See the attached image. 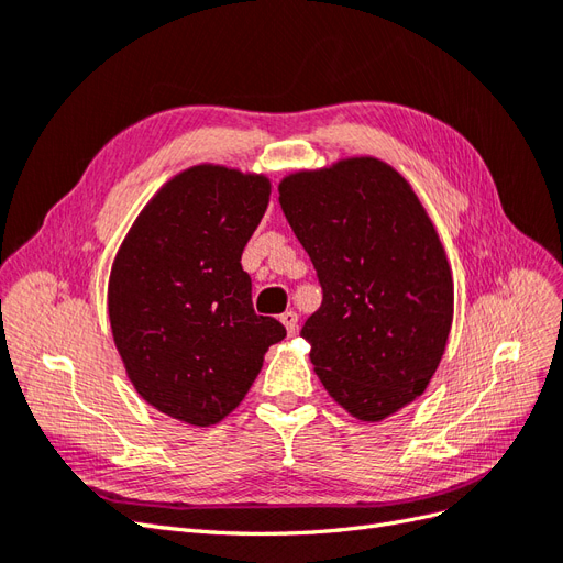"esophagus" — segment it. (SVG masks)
<instances>
[{
  "label": "esophagus",
  "instance_id": "obj_1",
  "mask_svg": "<svg viewBox=\"0 0 563 563\" xmlns=\"http://www.w3.org/2000/svg\"><path fill=\"white\" fill-rule=\"evenodd\" d=\"M282 323L286 327V331H288V335H294L296 331H298V314L294 312V310H288V312H284L282 317Z\"/></svg>",
  "mask_w": 563,
  "mask_h": 563
}]
</instances>
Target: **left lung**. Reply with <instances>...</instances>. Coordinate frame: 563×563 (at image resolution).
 <instances>
[{
	"label": "left lung",
	"mask_w": 563,
	"mask_h": 563,
	"mask_svg": "<svg viewBox=\"0 0 563 563\" xmlns=\"http://www.w3.org/2000/svg\"><path fill=\"white\" fill-rule=\"evenodd\" d=\"M279 203L323 294L300 331L317 376L347 413L380 422L422 395L444 356L446 251L413 187L376 157L286 176Z\"/></svg>",
	"instance_id": "left-lung-1"
}]
</instances>
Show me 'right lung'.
I'll return each mask as SVG.
<instances>
[{"mask_svg":"<svg viewBox=\"0 0 563 563\" xmlns=\"http://www.w3.org/2000/svg\"><path fill=\"white\" fill-rule=\"evenodd\" d=\"M269 180L199 164L147 201L117 251L108 286L114 345L135 391L195 428L232 413L286 329L253 312L242 251Z\"/></svg>","mask_w":563,"mask_h":563,"instance_id":"add662e5","label":"right lung"}]
</instances>
